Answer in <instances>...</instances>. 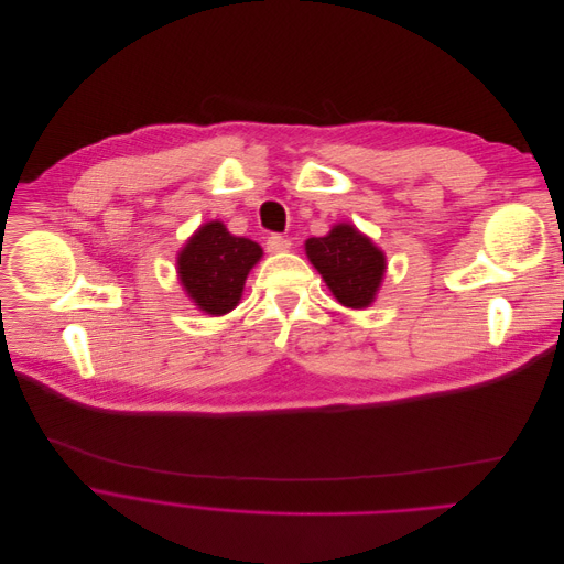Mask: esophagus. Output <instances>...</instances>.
I'll use <instances>...</instances> for the list:
<instances>
[{
    "mask_svg": "<svg viewBox=\"0 0 564 564\" xmlns=\"http://www.w3.org/2000/svg\"><path fill=\"white\" fill-rule=\"evenodd\" d=\"M267 249H269L271 253H284V251L291 249V240L284 238V236H271V238L267 240Z\"/></svg>",
    "mask_w": 564,
    "mask_h": 564,
    "instance_id": "1",
    "label": "esophagus"
}]
</instances>
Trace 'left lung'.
I'll return each mask as SVG.
<instances>
[{
    "mask_svg": "<svg viewBox=\"0 0 564 564\" xmlns=\"http://www.w3.org/2000/svg\"><path fill=\"white\" fill-rule=\"evenodd\" d=\"M306 256L337 302L365 308L384 278V253L354 224H335L328 236L308 238Z\"/></svg>",
    "mask_w": 564,
    "mask_h": 564,
    "instance_id": "obj_1",
    "label": "left lung"
}]
</instances>
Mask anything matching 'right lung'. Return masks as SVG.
Returning a JSON list of instances; mask_svg holds the SVG:
<instances>
[{"label": "right lung", "mask_w": 564, "mask_h": 564, "mask_svg": "<svg viewBox=\"0 0 564 564\" xmlns=\"http://www.w3.org/2000/svg\"><path fill=\"white\" fill-rule=\"evenodd\" d=\"M260 258V245L231 236L221 221H206L180 251L177 273L199 311L224 315L240 302L245 280Z\"/></svg>", "instance_id": "1"}]
</instances>
